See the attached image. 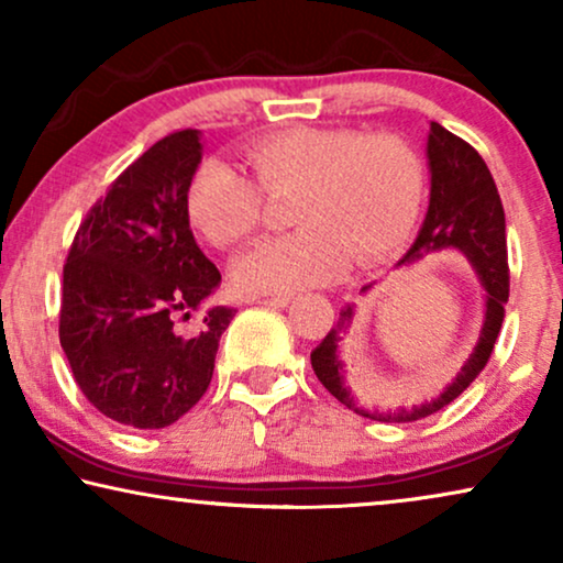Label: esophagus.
Masks as SVG:
<instances>
[{"label": "esophagus", "instance_id": "1", "mask_svg": "<svg viewBox=\"0 0 563 563\" xmlns=\"http://www.w3.org/2000/svg\"><path fill=\"white\" fill-rule=\"evenodd\" d=\"M258 305H266V307H287L291 302L289 295H274V297H261L256 299Z\"/></svg>", "mask_w": 563, "mask_h": 563}]
</instances>
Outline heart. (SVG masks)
Here are the masks:
<instances>
[{
    "label": "heart",
    "instance_id": "1",
    "mask_svg": "<svg viewBox=\"0 0 563 563\" xmlns=\"http://www.w3.org/2000/svg\"><path fill=\"white\" fill-rule=\"evenodd\" d=\"M253 179L222 161L191 176L187 210L218 245L256 235L266 197H289L291 233L266 238L233 264L245 295H289L333 282L349 266L387 256L410 235L426 172L418 151L391 133L349 128H287L245 148Z\"/></svg>",
    "mask_w": 563,
    "mask_h": 563
}]
</instances>
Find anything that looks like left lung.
<instances>
[{"label":"left lung","instance_id":"8db88e82","mask_svg":"<svg viewBox=\"0 0 563 563\" xmlns=\"http://www.w3.org/2000/svg\"><path fill=\"white\" fill-rule=\"evenodd\" d=\"M428 164H430V205L426 222H422L412 249L399 264L418 261L430 251L456 249L472 261V266L479 274V279L487 289V312H484V325L479 343L466 364L461 366L449 387L441 395L430 399L426 405L412 407V410L397 412H374L356 405L351 389L345 387L343 364L338 358V343L341 335L349 333L353 322V305H345L338 322L330 328V333L322 338V343L310 353L312 368L318 374L330 395L338 402L349 407L361 418L379 420V422H412L428 418L445 405H451L476 376L487 366V361L495 351V341L503 328L505 305L510 297V268H507V238H505V210L499 191L495 187L484 158L459 135H453L438 122H430L428 135ZM364 287L361 291H366Z\"/></svg>","mask_w":563,"mask_h":563}]
</instances>
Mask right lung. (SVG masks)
<instances>
[{
    "label": "right lung",
    "mask_w": 563,
    "mask_h": 563,
    "mask_svg": "<svg viewBox=\"0 0 563 563\" xmlns=\"http://www.w3.org/2000/svg\"><path fill=\"white\" fill-rule=\"evenodd\" d=\"M199 161L197 130L153 143L87 212L64 264L60 349L84 397L130 428H166L202 399L235 314L212 307L184 328L220 284L189 228Z\"/></svg>",
    "instance_id": "obj_1"
}]
</instances>
